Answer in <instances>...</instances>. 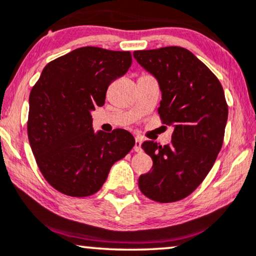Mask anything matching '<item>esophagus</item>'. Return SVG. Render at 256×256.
<instances>
[{"label": "esophagus", "mask_w": 256, "mask_h": 256, "mask_svg": "<svg viewBox=\"0 0 256 256\" xmlns=\"http://www.w3.org/2000/svg\"><path fill=\"white\" fill-rule=\"evenodd\" d=\"M134 152H142V138L140 136H137L134 138Z\"/></svg>", "instance_id": "obj_1"}]
</instances>
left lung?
<instances>
[{
  "label": "left lung",
  "instance_id": "1",
  "mask_svg": "<svg viewBox=\"0 0 256 256\" xmlns=\"http://www.w3.org/2000/svg\"><path fill=\"white\" fill-rule=\"evenodd\" d=\"M137 63L158 80L162 93L158 114L173 126L172 143L142 144L152 158L149 173L138 186L158 202L186 198L211 170L228 120V104L220 82L192 52L178 46L134 52Z\"/></svg>",
  "mask_w": 256,
  "mask_h": 256
}]
</instances>
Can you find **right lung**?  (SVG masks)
Wrapping results in <instances>:
<instances>
[{
	"mask_svg": "<svg viewBox=\"0 0 256 256\" xmlns=\"http://www.w3.org/2000/svg\"><path fill=\"white\" fill-rule=\"evenodd\" d=\"M128 51L76 48L50 62L30 94L27 132L36 164L63 194L88 196L134 146L128 131H94L92 112L131 66Z\"/></svg>",
	"mask_w": 256,
	"mask_h": 256,
	"instance_id": "obj_1",
	"label": "right lung"
}]
</instances>
